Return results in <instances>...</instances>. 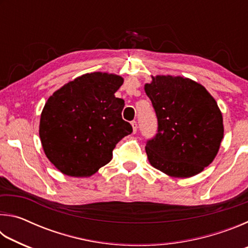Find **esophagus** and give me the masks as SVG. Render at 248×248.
<instances>
[{"instance_id":"obj_1","label":"esophagus","mask_w":248,"mask_h":248,"mask_svg":"<svg viewBox=\"0 0 248 248\" xmlns=\"http://www.w3.org/2000/svg\"><path fill=\"white\" fill-rule=\"evenodd\" d=\"M131 125H132V129H133V133H136L137 130H138V124H137V121H132Z\"/></svg>"}]
</instances>
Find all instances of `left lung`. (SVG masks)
<instances>
[{
    "instance_id": "obj_1",
    "label": "left lung",
    "mask_w": 248,
    "mask_h": 248,
    "mask_svg": "<svg viewBox=\"0 0 248 248\" xmlns=\"http://www.w3.org/2000/svg\"><path fill=\"white\" fill-rule=\"evenodd\" d=\"M144 91L157 117V133L145 146L150 164L170 177L201 173L219 152L223 117L201 84L173 75H156Z\"/></svg>"
}]
</instances>
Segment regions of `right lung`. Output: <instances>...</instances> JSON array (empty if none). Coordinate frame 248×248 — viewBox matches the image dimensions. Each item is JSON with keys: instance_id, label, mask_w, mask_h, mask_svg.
<instances>
[{"instance_id": "right-lung-1", "label": "right lung", "mask_w": 248, "mask_h": 248, "mask_svg": "<svg viewBox=\"0 0 248 248\" xmlns=\"http://www.w3.org/2000/svg\"><path fill=\"white\" fill-rule=\"evenodd\" d=\"M120 75L86 73L64 84L41 111L39 137L46 156L62 174L90 177L111 161L116 144L132 132L115 93Z\"/></svg>"}]
</instances>
